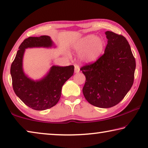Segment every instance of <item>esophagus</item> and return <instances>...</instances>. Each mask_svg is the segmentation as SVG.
<instances>
[{"mask_svg": "<svg viewBox=\"0 0 148 148\" xmlns=\"http://www.w3.org/2000/svg\"><path fill=\"white\" fill-rule=\"evenodd\" d=\"M79 67L77 64H75L74 65V72L75 73H78V72H79Z\"/></svg>", "mask_w": 148, "mask_h": 148, "instance_id": "esophagus-1", "label": "esophagus"}]
</instances>
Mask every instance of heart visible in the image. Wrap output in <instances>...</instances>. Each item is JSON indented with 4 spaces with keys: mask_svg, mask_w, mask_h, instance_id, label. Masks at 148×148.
Wrapping results in <instances>:
<instances>
[{
    "mask_svg": "<svg viewBox=\"0 0 148 148\" xmlns=\"http://www.w3.org/2000/svg\"><path fill=\"white\" fill-rule=\"evenodd\" d=\"M104 46V42L101 38L94 35H87L77 42L74 48L79 53V58L82 61L91 62L101 56Z\"/></svg>",
    "mask_w": 148,
    "mask_h": 148,
    "instance_id": "heart-1",
    "label": "heart"
}]
</instances>
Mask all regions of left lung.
Listing matches in <instances>:
<instances>
[{"instance_id":"8db88e82","label":"left lung","mask_w":148,"mask_h":148,"mask_svg":"<svg viewBox=\"0 0 148 148\" xmlns=\"http://www.w3.org/2000/svg\"><path fill=\"white\" fill-rule=\"evenodd\" d=\"M108 44L96 61L80 68L86 76L85 98L95 106L108 108L123 99L133 84L136 61L128 41L121 34L105 32Z\"/></svg>"}]
</instances>
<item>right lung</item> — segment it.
I'll list each match as a JSON object with an SVG mask.
<instances>
[{"mask_svg":"<svg viewBox=\"0 0 148 148\" xmlns=\"http://www.w3.org/2000/svg\"><path fill=\"white\" fill-rule=\"evenodd\" d=\"M52 45L53 42L48 36L29 37L19 46L11 65L10 74L15 93L27 106L35 110H44L54 106L61 97L62 86L74 74L73 65L53 66L46 76L36 82L24 74L22 62L25 49L49 47Z\"/></svg>","mask_w":148,"mask_h":148,"instance_id":"right-lung-1","label":"right lung"}]
</instances>
